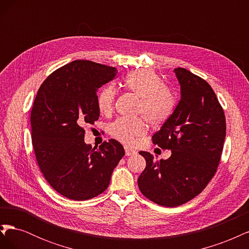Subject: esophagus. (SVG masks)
<instances>
[{"instance_id":"obj_1","label":"esophagus","mask_w":249,"mask_h":249,"mask_svg":"<svg viewBox=\"0 0 249 249\" xmlns=\"http://www.w3.org/2000/svg\"><path fill=\"white\" fill-rule=\"evenodd\" d=\"M124 152H125V156H132V155H134V154H136V152H135L134 149H132V148H130V147H127V146L124 147Z\"/></svg>"}]
</instances>
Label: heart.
Returning a JSON list of instances; mask_svg holds the SVG:
<instances>
[{
  "label": "heart",
  "mask_w": 249,
  "mask_h": 249,
  "mask_svg": "<svg viewBox=\"0 0 249 249\" xmlns=\"http://www.w3.org/2000/svg\"><path fill=\"white\" fill-rule=\"evenodd\" d=\"M123 86L140 97L137 112L143 114L153 126L166 123L176 107L172 90L163 84V80L149 70H137L123 79ZM116 90L113 86L104 87L97 95V108L102 114L109 115L114 108ZM144 118L119 117L109 125V134L126 145H131L147 131Z\"/></svg>",
  "instance_id": "obj_1"
}]
</instances>
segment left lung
<instances>
[{
    "instance_id": "obj_1",
    "label": "left lung",
    "mask_w": 249,
    "mask_h": 249,
    "mask_svg": "<svg viewBox=\"0 0 249 249\" xmlns=\"http://www.w3.org/2000/svg\"><path fill=\"white\" fill-rule=\"evenodd\" d=\"M180 100L161 129L154 144L170 149L167 160L146 161L138 178L141 193L157 205L178 207L205 189L217 171L225 139V116L209 83L185 69H176Z\"/></svg>"
}]
</instances>
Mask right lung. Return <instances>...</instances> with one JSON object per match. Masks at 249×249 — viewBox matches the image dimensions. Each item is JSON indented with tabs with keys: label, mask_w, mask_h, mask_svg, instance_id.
I'll use <instances>...</instances> for the list:
<instances>
[{
	"label": "right lung",
	"mask_w": 249,
	"mask_h": 249,
	"mask_svg": "<svg viewBox=\"0 0 249 249\" xmlns=\"http://www.w3.org/2000/svg\"><path fill=\"white\" fill-rule=\"evenodd\" d=\"M115 67L74 60L52 72L35 97L31 112L37 163L52 188L73 200H86L107 189L124 156L114 139L99 148L84 141L86 124L99 119L97 89L115 78Z\"/></svg>",
	"instance_id": "add662e5"
}]
</instances>
